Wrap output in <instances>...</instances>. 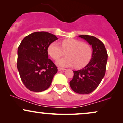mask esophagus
Here are the masks:
<instances>
[{
    "instance_id": "esophagus-1",
    "label": "esophagus",
    "mask_w": 123,
    "mask_h": 123,
    "mask_svg": "<svg viewBox=\"0 0 123 123\" xmlns=\"http://www.w3.org/2000/svg\"><path fill=\"white\" fill-rule=\"evenodd\" d=\"M66 70L65 69L61 68H58V71H62H62H64V70Z\"/></svg>"
}]
</instances>
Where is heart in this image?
<instances>
[{"mask_svg": "<svg viewBox=\"0 0 123 123\" xmlns=\"http://www.w3.org/2000/svg\"><path fill=\"white\" fill-rule=\"evenodd\" d=\"M64 52H66V57L56 62L60 67H84L90 62L92 53V49L88 44L74 39L62 40L61 46L57 42H53L48 47V53L54 60L60 58L64 54Z\"/></svg>", "mask_w": 123, "mask_h": 123, "instance_id": "b5f03b06", "label": "heart"}]
</instances>
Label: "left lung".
<instances>
[{"mask_svg": "<svg viewBox=\"0 0 123 123\" xmlns=\"http://www.w3.org/2000/svg\"><path fill=\"white\" fill-rule=\"evenodd\" d=\"M92 46V57L82 69L73 70V79L69 84L73 91L80 94H88L94 91L105 76L108 54L104 43L97 37L89 35H80Z\"/></svg>", "mask_w": 123, "mask_h": 123, "instance_id": "8db88e82", "label": "left lung"}]
</instances>
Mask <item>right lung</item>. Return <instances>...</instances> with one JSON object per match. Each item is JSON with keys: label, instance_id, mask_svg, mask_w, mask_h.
Listing matches in <instances>:
<instances>
[{"label": "right lung", "instance_id": "obj_1", "mask_svg": "<svg viewBox=\"0 0 123 123\" xmlns=\"http://www.w3.org/2000/svg\"><path fill=\"white\" fill-rule=\"evenodd\" d=\"M46 32H36L24 38L18 48L17 69L22 83L31 91L42 92L50 87L57 67L48 58V47L57 40Z\"/></svg>", "mask_w": 123, "mask_h": 123}]
</instances>
